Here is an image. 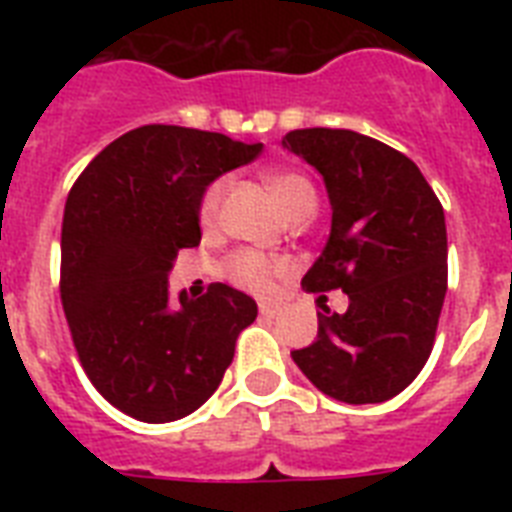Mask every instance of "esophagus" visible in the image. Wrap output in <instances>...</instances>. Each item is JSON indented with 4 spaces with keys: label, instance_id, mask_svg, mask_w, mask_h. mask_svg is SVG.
I'll list each match as a JSON object with an SVG mask.
<instances>
[{
    "label": "esophagus",
    "instance_id": "1",
    "mask_svg": "<svg viewBox=\"0 0 512 512\" xmlns=\"http://www.w3.org/2000/svg\"><path fill=\"white\" fill-rule=\"evenodd\" d=\"M281 313L279 305H271V303H260V316H265V319H276Z\"/></svg>",
    "mask_w": 512,
    "mask_h": 512
}]
</instances>
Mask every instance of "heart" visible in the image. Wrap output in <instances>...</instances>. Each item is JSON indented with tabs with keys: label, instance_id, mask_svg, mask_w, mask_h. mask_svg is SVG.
<instances>
[{
	"label": "heart",
	"instance_id": "1",
	"mask_svg": "<svg viewBox=\"0 0 512 512\" xmlns=\"http://www.w3.org/2000/svg\"><path fill=\"white\" fill-rule=\"evenodd\" d=\"M265 185L271 188V193L276 196V201L281 204V209L287 215H295L297 209L305 207V204H316V191L308 177H303L300 172L292 170H271L265 172ZM220 199H223V180H217L204 191L201 196L199 217L204 225H212L217 217V209H220ZM287 271V263L284 260H276V257H265L255 249H241L236 255L228 257L225 263V273L233 284L249 289V292H257V295H265L271 289L273 279L279 273Z\"/></svg>",
	"mask_w": 512,
	"mask_h": 512
}]
</instances>
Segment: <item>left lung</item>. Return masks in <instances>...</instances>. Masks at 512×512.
Listing matches in <instances>:
<instances>
[{"label": "left lung", "mask_w": 512, "mask_h": 512, "mask_svg": "<svg viewBox=\"0 0 512 512\" xmlns=\"http://www.w3.org/2000/svg\"><path fill=\"white\" fill-rule=\"evenodd\" d=\"M281 146L324 177L332 231L303 276L308 292L342 289L348 311L319 295V335L295 364L327 396L380 404L428 361L446 297L444 207L420 167L353 130L289 132Z\"/></svg>", "instance_id": "8db88e82"}]
</instances>
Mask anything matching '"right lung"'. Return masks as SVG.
Listing matches in <instances>:
<instances>
[{"label": "right lung", "mask_w": 512, "mask_h": 512, "mask_svg": "<svg viewBox=\"0 0 512 512\" xmlns=\"http://www.w3.org/2000/svg\"><path fill=\"white\" fill-rule=\"evenodd\" d=\"M263 143L146 124L108 143L66 199L60 300L76 353L98 393L140 422L196 412L231 366L257 303L228 284L170 305L177 252L201 241L212 180L249 164Z\"/></svg>", "instance_id": "right-lung-1"}]
</instances>
